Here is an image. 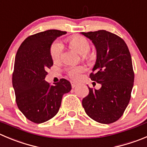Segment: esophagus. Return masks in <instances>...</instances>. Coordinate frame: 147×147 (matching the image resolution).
<instances>
[{
  "label": "esophagus",
  "mask_w": 147,
  "mask_h": 147,
  "mask_svg": "<svg viewBox=\"0 0 147 147\" xmlns=\"http://www.w3.org/2000/svg\"><path fill=\"white\" fill-rule=\"evenodd\" d=\"M71 87L72 88H74L77 86V83H76V82H71Z\"/></svg>",
  "instance_id": "obj_1"
}]
</instances>
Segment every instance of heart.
Returning a JSON list of instances; mask_svg holds the SVG:
<instances>
[{
	"label": "heart",
	"instance_id": "heart-1",
	"mask_svg": "<svg viewBox=\"0 0 147 147\" xmlns=\"http://www.w3.org/2000/svg\"><path fill=\"white\" fill-rule=\"evenodd\" d=\"M68 42L71 47L82 55L84 58L87 60H92L94 58L95 54L89 51L90 49V43L86 37L81 35H75L69 38ZM63 52V45L60 41L54 42L50 47V55L52 59L55 62L61 59ZM84 71V68L81 65L71 66L67 69V74L71 79L76 80L79 79Z\"/></svg>",
	"mask_w": 147,
	"mask_h": 147
}]
</instances>
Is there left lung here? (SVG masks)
I'll list each match as a JSON object with an SVG mask.
<instances>
[{"label":"left lung","mask_w":147,"mask_h":147,"mask_svg":"<svg viewBox=\"0 0 147 147\" xmlns=\"http://www.w3.org/2000/svg\"><path fill=\"white\" fill-rule=\"evenodd\" d=\"M97 50V61L89 75L101 84L100 89L89 88L82 100L85 112L94 121L109 124L118 121L129 103L134 72L131 53L125 41L106 30L82 32Z\"/></svg>","instance_id":"1"}]
</instances>
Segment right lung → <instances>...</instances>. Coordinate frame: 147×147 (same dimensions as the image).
<instances>
[{"label":"right lung","mask_w":147,"mask_h":147,"mask_svg":"<svg viewBox=\"0 0 147 147\" xmlns=\"http://www.w3.org/2000/svg\"><path fill=\"white\" fill-rule=\"evenodd\" d=\"M66 32L50 29L29 36L24 40L15 58L12 84L19 110L30 121L42 123L58 113L63 95L71 91L65 79L50 85L45 80L47 68L53 65L50 47Z\"/></svg>","instance_id":"1"}]
</instances>
